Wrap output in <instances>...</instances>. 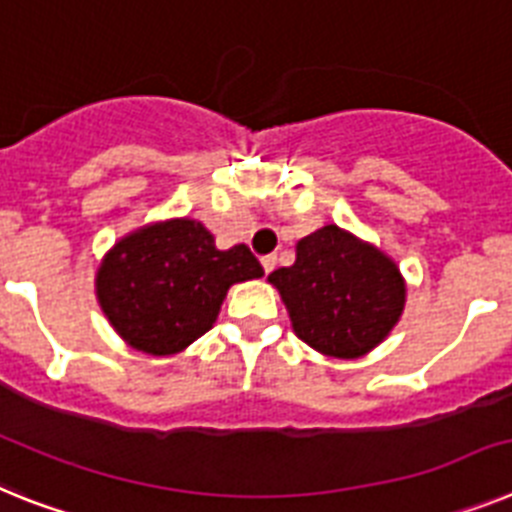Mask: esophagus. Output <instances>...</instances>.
<instances>
[{
  "label": "esophagus",
  "mask_w": 512,
  "mask_h": 512,
  "mask_svg": "<svg viewBox=\"0 0 512 512\" xmlns=\"http://www.w3.org/2000/svg\"><path fill=\"white\" fill-rule=\"evenodd\" d=\"M260 263H263L265 273H270V270L276 268V255H265V257H263V260H260Z\"/></svg>",
  "instance_id": "obj_1"
}]
</instances>
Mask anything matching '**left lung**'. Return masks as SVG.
Returning a JSON list of instances; mask_svg holds the SVG:
<instances>
[{"instance_id": "1", "label": "left lung", "mask_w": 512, "mask_h": 512, "mask_svg": "<svg viewBox=\"0 0 512 512\" xmlns=\"http://www.w3.org/2000/svg\"><path fill=\"white\" fill-rule=\"evenodd\" d=\"M291 330L333 359H359L380 346L406 307V278L390 255L328 223L296 242L291 268L268 276Z\"/></svg>"}]
</instances>
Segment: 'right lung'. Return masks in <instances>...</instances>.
Listing matches in <instances>:
<instances>
[{"label":"right lung","mask_w":512,"mask_h":512,"mask_svg":"<svg viewBox=\"0 0 512 512\" xmlns=\"http://www.w3.org/2000/svg\"><path fill=\"white\" fill-rule=\"evenodd\" d=\"M244 244L218 249L197 218H166L124 234L101 257L96 299L130 349L182 354L218 320L234 283L263 278Z\"/></svg>","instance_id":"1"}]
</instances>
